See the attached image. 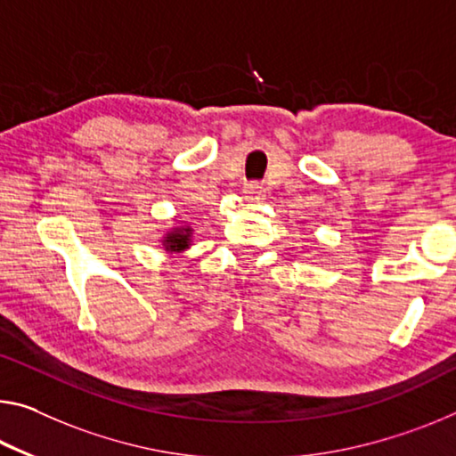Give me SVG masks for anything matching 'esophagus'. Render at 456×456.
Wrapping results in <instances>:
<instances>
[{"label":"esophagus","instance_id":"1","mask_svg":"<svg viewBox=\"0 0 456 456\" xmlns=\"http://www.w3.org/2000/svg\"><path fill=\"white\" fill-rule=\"evenodd\" d=\"M243 192L249 200H262L265 197L264 184H259V183H248L243 186Z\"/></svg>","mask_w":456,"mask_h":456}]
</instances>
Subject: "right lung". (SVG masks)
<instances>
[{"instance_id":"add662e5","label":"right lung","mask_w":456,"mask_h":456,"mask_svg":"<svg viewBox=\"0 0 456 456\" xmlns=\"http://www.w3.org/2000/svg\"><path fill=\"white\" fill-rule=\"evenodd\" d=\"M191 233H192V229H189V227L172 229L170 233L164 237L166 251H184L191 245Z\"/></svg>"}]
</instances>
